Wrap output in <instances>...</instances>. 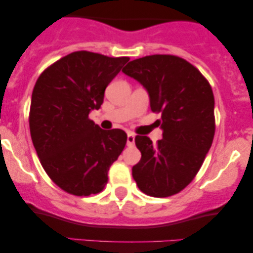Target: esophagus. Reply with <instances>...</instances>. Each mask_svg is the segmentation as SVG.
Returning a JSON list of instances; mask_svg holds the SVG:
<instances>
[{
	"label": "esophagus",
	"instance_id": "34e87169",
	"mask_svg": "<svg viewBox=\"0 0 253 253\" xmlns=\"http://www.w3.org/2000/svg\"><path fill=\"white\" fill-rule=\"evenodd\" d=\"M134 140H135V135L133 133H128L127 134V146H133L134 145Z\"/></svg>",
	"mask_w": 253,
	"mask_h": 253
}]
</instances>
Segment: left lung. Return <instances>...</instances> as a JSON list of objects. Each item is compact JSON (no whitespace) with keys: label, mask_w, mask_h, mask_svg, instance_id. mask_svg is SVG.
<instances>
[{"label":"left lung","mask_w":253,"mask_h":253,"mask_svg":"<svg viewBox=\"0 0 253 253\" xmlns=\"http://www.w3.org/2000/svg\"><path fill=\"white\" fill-rule=\"evenodd\" d=\"M123 72L147 90L151 110L162 113L163 139L152 144L149 136H135L141 159L132 168L133 178L146 195H175L193 181L213 143L210 83L195 66L171 54L132 60Z\"/></svg>","instance_id":"1"}]
</instances>
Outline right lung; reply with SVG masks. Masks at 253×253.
Instances as JSON below:
<instances>
[{
  "mask_svg": "<svg viewBox=\"0 0 253 253\" xmlns=\"http://www.w3.org/2000/svg\"><path fill=\"white\" fill-rule=\"evenodd\" d=\"M128 60L77 51L38 78L30 109L32 141L43 170L66 193L102 191L110 165L123 152L126 133L100 128L89 113L100 108L107 85Z\"/></svg>",
  "mask_w": 253,
  "mask_h": 253,
  "instance_id": "right-lung-1",
  "label": "right lung"
}]
</instances>
